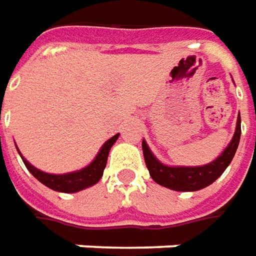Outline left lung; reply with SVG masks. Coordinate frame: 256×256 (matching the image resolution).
Returning <instances> with one entry per match:
<instances>
[{"mask_svg":"<svg viewBox=\"0 0 256 256\" xmlns=\"http://www.w3.org/2000/svg\"><path fill=\"white\" fill-rule=\"evenodd\" d=\"M241 136V117H237V126L232 142L222 152L219 158L210 162L209 164L196 166V167H172L163 164L154 158L145 140H142L144 158L150 177L158 185L170 188L172 191L191 192L199 191L208 185L214 182L224 172L227 166L232 163L236 150L238 148Z\"/></svg>","mask_w":256,"mask_h":256,"instance_id":"obj_1","label":"left lung"}]
</instances>
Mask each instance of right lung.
I'll use <instances>...</instances> for the list:
<instances>
[{"instance_id":"obj_1","label":"right lung","mask_w":256,"mask_h":256,"mask_svg":"<svg viewBox=\"0 0 256 256\" xmlns=\"http://www.w3.org/2000/svg\"><path fill=\"white\" fill-rule=\"evenodd\" d=\"M120 136V134L114 135L112 138H110L104 145L102 146V149L98 150V156L94 158V160L90 164L86 166L82 170L78 172H66V174H48L44 172L42 170L36 168L34 166H32L26 158L20 154V158L24 160V166L29 172L33 174V177H36L42 184L46 186H48L51 190L58 192H65V194H74V192L82 191L88 186H92L96 182H98V180L102 178L103 172H104L106 164H107V158H108V152H110L111 146L116 144V140Z\"/></svg>"}]
</instances>
